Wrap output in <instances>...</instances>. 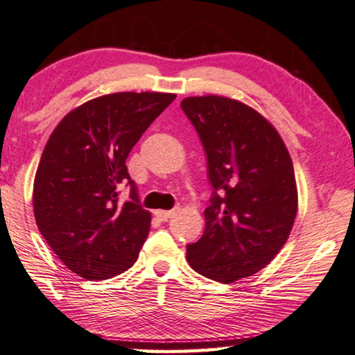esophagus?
<instances>
[{"instance_id":"esophagus-1","label":"esophagus","mask_w":355,"mask_h":355,"mask_svg":"<svg viewBox=\"0 0 355 355\" xmlns=\"http://www.w3.org/2000/svg\"><path fill=\"white\" fill-rule=\"evenodd\" d=\"M173 214H175V211H162V209H159V211L154 212V216H156L159 220L166 222V220H168V218L173 216Z\"/></svg>"}]
</instances>
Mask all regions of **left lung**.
Here are the masks:
<instances>
[{
	"mask_svg": "<svg viewBox=\"0 0 355 355\" xmlns=\"http://www.w3.org/2000/svg\"><path fill=\"white\" fill-rule=\"evenodd\" d=\"M182 109L196 128L214 188L206 228L187 246L193 270L220 283L251 277L273 261L297 212L293 161L277 128L227 96H189Z\"/></svg>",
	"mask_w": 355,
	"mask_h": 355,
	"instance_id": "left-lung-1",
	"label": "left lung"
}]
</instances>
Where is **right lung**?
Here are the masks:
<instances>
[{
	"instance_id": "add662e5",
	"label": "right lung",
	"mask_w": 355,
	"mask_h": 355,
	"mask_svg": "<svg viewBox=\"0 0 355 355\" xmlns=\"http://www.w3.org/2000/svg\"><path fill=\"white\" fill-rule=\"evenodd\" d=\"M173 93L122 92L89 99L49 137L33 182L40 233L69 270L107 279L128 270L146 241L151 214L139 206L125 161ZM122 182L130 201L118 204Z\"/></svg>"
}]
</instances>
